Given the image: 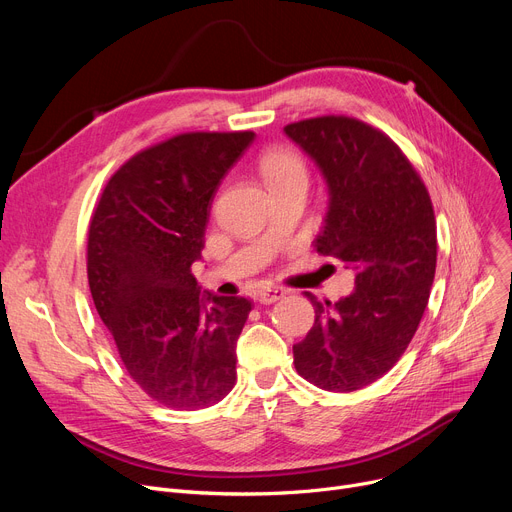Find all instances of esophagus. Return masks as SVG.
I'll list each match as a JSON object with an SVG mask.
<instances>
[{
	"instance_id": "obj_1",
	"label": "esophagus",
	"mask_w": 512,
	"mask_h": 512,
	"mask_svg": "<svg viewBox=\"0 0 512 512\" xmlns=\"http://www.w3.org/2000/svg\"><path fill=\"white\" fill-rule=\"evenodd\" d=\"M286 294V290L282 288V286H261L259 290H257V299H259V303H263V305H270V303H276V301H280L282 297Z\"/></svg>"
}]
</instances>
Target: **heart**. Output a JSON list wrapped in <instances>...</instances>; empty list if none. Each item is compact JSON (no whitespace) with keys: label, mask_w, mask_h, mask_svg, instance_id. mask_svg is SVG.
<instances>
[{"label":"heart","mask_w":512,"mask_h":512,"mask_svg":"<svg viewBox=\"0 0 512 512\" xmlns=\"http://www.w3.org/2000/svg\"><path fill=\"white\" fill-rule=\"evenodd\" d=\"M259 170L270 186L294 178H307V168L303 164V159L294 151L280 147L267 149L261 153Z\"/></svg>","instance_id":"heart-1"}]
</instances>
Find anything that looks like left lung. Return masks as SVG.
<instances>
[{"instance_id": "1", "label": "left lung", "mask_w": 512, "mask_h": 512, "mask_svg": "<svg viewBox=\"0 0 512 512\" xmlns=\"http://www.w3.org/2000/svg\"><path fill=\"white\" fill-rule=\"evenodd\" d=\"M330 188L317 253L355 272V290L330 303L311 292L315 321L292 346L301 378L355 392L386 375L407 351L436 274V215L409 157L363 120L319 116L284 126Z\"/></svg>"}]
</instances>
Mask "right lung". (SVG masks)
<instances>
[{"label":"right lung","mask_w":512,"mask_h":512,"mask_svg":"<svg viewBox=\"0 0 512 512\" xmlns=\"http://www.w3.org/2000/svg\"><path fill=\"white\" fill-rule=\"evenodd\" d=\"M255 132H182L107 180L91 215L93 303L137 386L159 405L195 411L236 382L245 297L201 292L191 265L205 247L215 191Z\"/></svg>","instance_id":"add662e5"}]
</instances>
